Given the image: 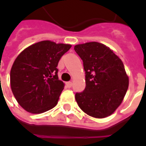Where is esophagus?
<instances>
[{"mask_svg": "<svg viewBox=\"0 0 146 146\" xmlns=\"http://www.w3.org/2000/svg\"><path fill=\"white\" fill-rule=\"evenodd\" d=\"M66 88H71V87H72V82H70V81H69V82H66Z\"/></svg>", "mask_w": 146, "mask_h": 146, "instance_id": "1", "label": "esophagus"}]
</instances>
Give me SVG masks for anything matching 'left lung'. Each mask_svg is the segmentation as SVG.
Returning a JSON list of instances; mask_svg holds the SVG:
<instances>
[{
	"instance_id": "1",
	"label": "left lung",
	"mask_w": 146,
	"mask_h": 146,
	"mask_svg": "<svg viewBox=\"0 0 146 146\" xmlns=\"http://www.w3.org/2000/svg\"><path fill=\"white\" fill-rule=\"evenodd\" d=\"M74 50L83 60L86 88L76 93L79 107L89 116L105 118L122 103L129 85L123 63L109 47L98 42L76 44Z\"/></svg>"
}]
</instances>
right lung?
<instances>
[{
	"label": "right lung",
	"mask_w": 146,
	"mask_h": 146,
	"mask_svg": "<svg viewBox=\"0 0 146 146\" xmlns=\"http://www.w3.org/2000/svg\"><path fill=\"white\" fill-rule=\"evenodd\" d=\"M71 47L43 40L25 48L15 58L10 72L11 88L26 111L38 114L57 105L65 86L58 77V63Z\"/></svg>",
	"instance_id": "1"
}]
</instances>
